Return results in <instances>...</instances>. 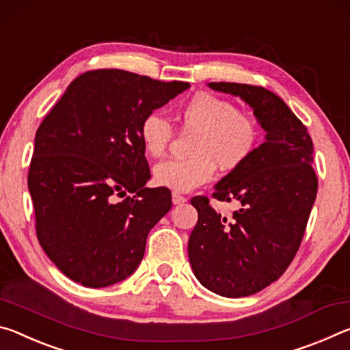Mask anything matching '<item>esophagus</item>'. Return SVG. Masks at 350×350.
Here are the masks:
<instances>
[{"label": "esophagus", "mask_w": 350, "mask_h": 350, "mask_svg": "<svg viewBox=\"0 0 350 350\" xmlns=\"http://www.w3.org/2000/svg\"><path fill=\"white\" fill-rule=\"evenodd\" d=\"M186 202V197L181 196L178 192H172V203L174 204H183Z\"/></svg>", "instance_id": "esophagus-1"}]
</instances>
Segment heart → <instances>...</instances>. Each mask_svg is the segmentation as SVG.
I'll return each mask as SVG.
<instances>
[{"instance_id":"b5f03b06","label":"heart","mask_w":350,"mask_h":350,"mask_svg":"<svg viewBox=\"0 0 350 350\" xmlns=\"http://www.w3.org/2000/svg\"><path fill=\"white\" fill-rule=\"evenodd\" d=\"M176 118L183 130L196 131L189 144L191 157L165 159L153 170L158 186L189 192L213 180L215 167L234 172L253 157L260 139L259 122L250 111L211 93H198L183 104ZM141 142L150 157L165 153L174 136L172 125L159 113H148L139 125Z\"/></svg>"}]
</instances>
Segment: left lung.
<instances>
[{"label": "left lung", "instance_id": "left-lung-1", "mask_svg": "<svg viewBox=\"0 0 350 350\" xmlns=\"http://www.w3.org/2000/svg\"><path fill=\"white\" fill-rule=\"evenodd\" d=\"M209 87L242 97L267 131L253 157L215 185V200L239 206L231 217L215 213L208 197L191 200L198 213L187 245L193 273L214 293L242 297L278 280L299 250L318 191L313 142L270 90L229 82Z\"/></svg>", "mask_w": 350, "mask_h": 350}]
</instances>
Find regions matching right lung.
<instances>
[{"label":"right lung","mask_w":350,"mask_h":350,"mask_svg":"<svg viewBox=\"0 0 350 350\" xmlns=\"http://www.w3.org/2000/svg\"><path fill=\"white\" fill-rule=\"evenodd\" d=\"M189 87L122 70L87 71L40 124L27 174L36 232L74 282L108 287L141 263L172 196L167 187H146L150 169L139 125ZM127 191L134 196L116 202Z\"/></svg>","instance_id":"right-lung-1"}]
</instances>
